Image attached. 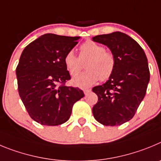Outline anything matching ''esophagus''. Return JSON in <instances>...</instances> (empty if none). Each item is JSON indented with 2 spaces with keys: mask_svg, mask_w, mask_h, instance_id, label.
Masks as SVG:
<instances>
[{
  "mask_svg": "<svg viewBox=\"0 0 161 161\" xmlns=\"http://www.w3.org/2000/svg\"><path fill=\"white\" fill-rule=\"evenodd\" d=\"M91 89H86V90H84L83 92H84V94H85V95H87L88 94L91 92Z\"/></svg>",
  "mask_w": 161,
  "mask_h": 161,
  "instance_id": "34e87169",
  "label": "esophagus"
}]
</instances>
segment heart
Segmentation results:
<instances>
[{
  "instance_id": "heart-1",
  "label": "heart",
  "mask_w": 161,
  "mask_h": 161,
  "mask_svg": "<svg viewBox=\"0 0 161 161\" xmlns=\"http://www.w3.org/2000/svg\"><path fill=\"white\" fill-rule=\"evenodd\" d=\"M79 58L73 50H70L64 57V64L71 76H75L82 69V63L87 60L85 69L72 80L74 86L87 88L99 79L104 81L112 75L115 67V58L111 52L105 50L104 47L93 41H87L81 45Z\"/></svg>"
}]
</instances>
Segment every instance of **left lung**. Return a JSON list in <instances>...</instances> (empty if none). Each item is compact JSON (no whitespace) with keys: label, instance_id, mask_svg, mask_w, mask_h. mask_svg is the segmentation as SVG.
Masks as SVG:
<instances>
[{"label":"left lung","instance_id":"left-lung-1","mask_svg":"<svg viewBox=\"0 0 161 161\" xmlns=\"http://www.w3.org/2000/svg\"><path fill=\"white\" fill-rule=\"evenodd\" d=\"M92 40L108 46L115 58L112 75L92 89L98 98L92 108L94 117L105 126L121 125L132 119L145 96L150 79L147 57L134 39L121 32Z\"/></svg>","mask_w":161,"mask_h":161}]
</instances>
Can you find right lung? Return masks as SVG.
Masks as SVG:
<instances>
[{
	"label": "right lung",
	"instance_id": "obj_1",
	"mask_svg": "<svg viewBox=\"0 0 161 161\" xmlns=\"http://www.w3.org/2000/svg\"><path fill=\"white\" fill-rule=\"evenodd\" d=\"M79 38L46 34L21 53L16 69L18 92L30 116L42 125L66 122L74 103L84 97L79 88L65 85L70 75L64 57Z\"/></svg>",
	"mask_w": 161,
	"mask_h": 161
}]
</instances>
